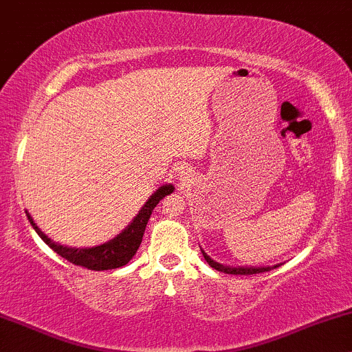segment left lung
Masks as SVG:
<instances>
[{"mask_svg":"<svg viewBox=\"0 0 352 352\" xmlns=\"http://www.w3.org/2000/svg\"><path fill=\"white\" fill-rule=\"evenodd\" d=\"M204 258H206V261L209 263L210 267L217 269V271L220 272H225V274H240V276H250V274H259V272H266V271H271L272 267H228V266H223V264H219L215 263L214 259H210L209 256L202 251Z\"/></svg>","mask_w":352,"mask_h":352,"instance_id":"left-lung-1","label":"left lung"}]
</instances>
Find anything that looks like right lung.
Returning <instances> with one entry per match:
<instances>
[{"mask_svg":"<svg viewBox=\"0 0 352 352\" xmlns=\"http://www.w3.org/2000/svg\"><path fill=\"white\" fill-rule=\"evenodd\" d=\"M173 189L175 188H173L171 184L162 186V188L156 190L153 196L146 201L145 206L142 207V210L138 212V215L132 220V223H130L122 233H119L114 240L104 243V245L93 246V248H68V246L58 245V243L52 241L50 238L34 223L32 217H30L28 212H25V214H28L29 222L37 232V235L41 236L56 254L62 256L67 261L76 264V266L91 269V271H106V269L122 267L133 258V254L137 253L138 246H140L142 243L143 233H145L151 212H153L155 207L158 206V202L162 201L164 196L173 192Z\"/></svg>","mask_w":352,"mask_h":352,"instance_id":"add662e5","label":"right lung"}]
</instances>
